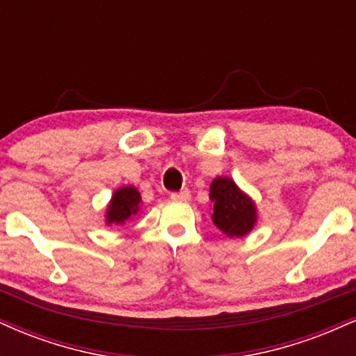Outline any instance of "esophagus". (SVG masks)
<instances>
[{
	"label": "esophagus",
	"instance_id": "1",
	"mask_svg": "<svg viewBox=\"0 0 356 356\" xmlns=\"http://www.w3.org/2000/svg\"><path fill=\"white\" fill-rule=\"evenodd\" d=\"M170 199H172L174 202H189L191 201V192L189 191L174 192V194H170Z\"/></svg>",
	"mask_w": 356,
	"mask_h": 356
}]
</instances>
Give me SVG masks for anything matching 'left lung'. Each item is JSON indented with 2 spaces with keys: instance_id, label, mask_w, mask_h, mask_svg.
<instances>
[{
  "instance_id": "1",
  "label": "left lung",
  "mask_w": 356,
  "mask_h": 356,
  "mask_svg": "<svg viewBox=\"0 0 356 356\" xmlns=\"http://www.w3.org/2000/svg\"><path fill=\"white\" fill-rule=\"evenodd\" d=\"M211 219L227 238H243L254 229L257 207L252 197L226 175L211 182Z\"/></svg>"
}]
</instances>
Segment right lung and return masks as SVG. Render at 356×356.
<instances>
[{
	"instance_id": "right-lung-1",
	"label": "right lung",
	"mask_w": 356,
	"mask_h": 356,
	"mask_svg": "<svg viewBox=\"0 0 356 356\" xmlns=\"http://www.w3.org/2000/svg\"><path fill=\"white\" fill-rule=\"evenodd\" d=\"M140 192L134 186H124L112 194L107 207H105V224H125L127 220H132L142 211Z\"/></svg>"
}]
</instances>
